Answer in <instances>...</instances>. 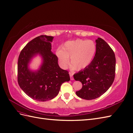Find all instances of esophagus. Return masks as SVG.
Instances as JSON below:
<instances>
[{
  "label": "esophagus",
  "instance_id": "esophagus-1",
  "mask_svg": "<svg viewBox=\"0 0 133 133\" xmlns=\"http://www.w3.org/2000/svg\"><path fill=\"white\" fill-rule=\"evenodd\" d=\"M69 75H70V80H74V78L73 77V74L71 73H69Z\"/></svg>",
  "mask_w": 133,
  "mask_h": 133
}]
</instances>
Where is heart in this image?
<instances>
[{
    "label": "heart",
    "instance_id": "heart-1",
    "mask_svg": "<svg viewBox=\"0 0 133 133\" xmlns=\"http://www.w3.org/2000/svg\"><path fill=\"white\" fill-rule=\"evenodd\" d=\"M96 51V45L93 41L77 39L66 42L62 49H58L57 55L64 69L69 65L70 58L72 69L82 70L90 65Z\"/></svg>",
    "mask_w": 133,
    "mask_h": 133
}]
</instances>
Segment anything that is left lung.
<instances>
[{"instance_id":"obj_1","label":"left lung","mask_w":133,"mask_h":133,"mask_svg":"<svg viewBox=\"0 0 133 133\" xmlns=\"http://www.w3.org/2000/svg\"><path fill=\"white\" fill-rule=\"evenodd\" d=\"M96 43L93 60L89 66L73 75L83 85L76 94L86 100L96 99L105 93L115 78L116 59L113 50L102 38H98Z\"/></svg>"}]
</instances>
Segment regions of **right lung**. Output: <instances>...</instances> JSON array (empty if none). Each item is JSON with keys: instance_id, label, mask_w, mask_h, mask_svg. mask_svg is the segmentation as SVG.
I'll list each match as a JSON object with an SVG mask.
<instances>
[{"instance_id": "obj_1", "label": "right lung", "mask_w": 133, "mask_h": 133, "mask_svg": "<svg viewBox=\"0 0 133 133\" xmlns=\"http://www.w3.org/2000/svg\"><path fill=\"white\" fill-rule=\"evenodd\" d=\"M54 37L40 35L24 47L18 62V82L25 93L31 99L45 102L57 96L62 84L70 80L69 72L60 68L58 57L51 49ZM39 53L43 63L38 72H31L27 64L34 55Z\"/></svg>"}]
</instances>
